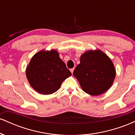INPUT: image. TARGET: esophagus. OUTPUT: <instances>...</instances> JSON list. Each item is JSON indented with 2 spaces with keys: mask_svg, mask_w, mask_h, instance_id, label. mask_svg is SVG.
Segmentation results:
<instances>
[{
  "mask_svg": "<svg viewBox=\"0 0 135 135\" xmlns=\"http://www.w3.org/2000/svg\"><path fill=\"white\" fill-rule=\"evenodd\" d=\"M70 70V72H72V74L73 72H74V68H73V69H71Z\"/></svg>",
  "mask_w": 135,
  "mask_h": 135,
  "instance_id": "obj_1",
  "label": "esophagus"
}]
</instances>
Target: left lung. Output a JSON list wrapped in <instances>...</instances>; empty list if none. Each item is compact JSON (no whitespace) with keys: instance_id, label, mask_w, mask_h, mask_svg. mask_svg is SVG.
<instances>
[{"instance_id":"8db88e82","label":"left lung","mask_w":135,"mask_h":135,"mask_svg":"<svg viewBox=\"0 0 135 135\" xmlns=\"http://www.w3.org/2000/svg\"><path fill=\"white\" fill-rule=\"evenodd\" d=\"M80 61L73 75L83 91L93 96L106 92L115 77L114 64L108 56L100 50L89 51L82 55Z\"/></svg>"}]
</instances>
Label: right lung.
I'll return each mask as SVG.
<instances>
[{"label": "right lung", "mask_w": 135, "mask_h": 135, "mask_svg": "<svg viewBox=\"0 0 135 135\" xmlns=\"http://www.w3.org/2000/svg\"><path fill=\"white\" fill-rule=\"evenodd\" d=\"M26 74L31 86L42 94L54 93L72 75L55 50L35 54L27 66Z\"/></svg>", "instance_id": "obj_1"}]
</instances>
